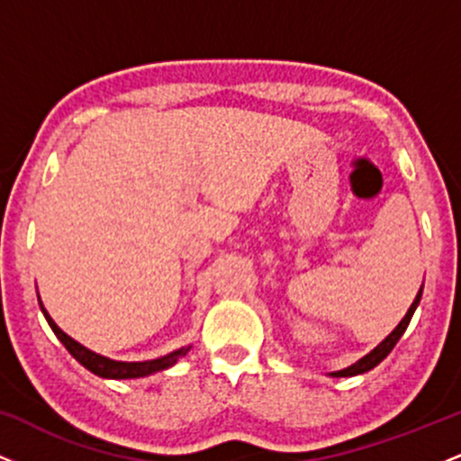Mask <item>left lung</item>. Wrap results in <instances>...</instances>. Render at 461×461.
Listing matches in <instances>:
<instances>
[{"instance_id":"obj_1","label":"left lung","mask_w":461,"mask_h":461,"mask_svg":"<svg viewBox=\"0 0 461 461\" xmlns=\"http://www.w3.org/2000/svg\"><path fill=\"white\" fill-rule=\"evenodd\" d=\"M420 294H422V288L418 290V294H416L414 303H411V305H410V310H407L405 319L401 321L399 325H396V330H394L393 333H390L388 338H385V340L382 342V345H379V347H375L373 351L368 353V356H364L362 359H359V362L353 364V366H348V368H345V370H338V373H331L333 377H353V375H362V373H368L370 368H375V366H377V364L382 362V359H384L385 356H388L390 351H393L396 342H399V338L403 336V331L407 330V325H410L411 316H414V310H416L418 301H420Z\"/></svg>"}]
</instances>
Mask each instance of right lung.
Instances as JSON below:
<instances>
[{
	"label": "right lung",
	"instance_id": "right-lung-1",
	"mask_svg": "<svg viewBox=\"0 0 461 461\" xmlns=\"http://www.w3.org/2000/svg\"><path fill=\"white\" fill-rule=\"evenodd\" d=\"M39 303H41V299H39ZM41 310H43L45 319H47V322H50L51 330H54L58 340L67 347V351L71 353V356L76 357L84 368H88L91 373L99 375V377H105V379L147 377V375L158 373V370L173 366V364H176L182 356H186V351H188V348H179V351H173V353H168V356L158 357V359H149V362H116V359L104 357V356H99V353H93L91 348L79 345V342L73 340L71 336H67V333L62 331L54 321H51V316L47 314L43 303H41Z\"/></svg>",
	"mask_w": 461,
	"mask_h": 461
}]
</instances>
